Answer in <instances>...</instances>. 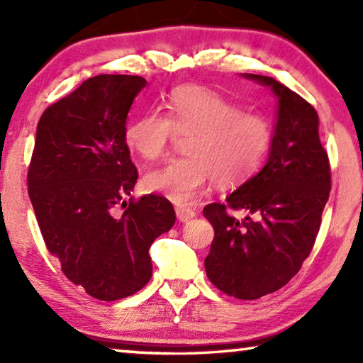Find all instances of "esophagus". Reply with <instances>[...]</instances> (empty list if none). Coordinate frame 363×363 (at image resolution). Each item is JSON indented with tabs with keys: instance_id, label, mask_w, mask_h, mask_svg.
I'll list each match as a JSON object with an SVG mask.
<instances>
[{
	"instance_id": "1",
	"label": "esophagus",
	"mask_w": 363,
	"mask_h": 363,
	"mask_svg": "<svg viewBox=\"0 0 363 363\" xmlns=\"http://www.w3.org/2000/svg\"><path fill=\"white\" fill-rule=\"evenodd\" d=\"M175 213H177L178 221H182V223L190 221V220H193V218L196 216V213L193 211V210H190V208H186V206H178L177 210H175Z\"/></svg>"
}]
</instances>
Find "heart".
<instances>
[{"label": "heart", "mask_w": 363, "mask_h": 363, "mask_svg": "<svg viewBox=\"0 0 363 363\" xmlns=\"http://www.w3.org/2000/svg\"><path fill=\"white\" fill-rule=\"evenodd\" d=\"M168 117L143 112L125 127L130 150L157 160L178 133H188L186 155L173 158L145 177V186L177 205H188L215 178L230 186L250 178L267 155L272 128L266 117L242 111L221 94L200 86H180L167 99Z\"/></svg>", "instance_id": "b5f03b06"}]
</instances>
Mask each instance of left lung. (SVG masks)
Instances as JSON below:
<instances>
[{"mask_svg":"<svg viewBox=\"0 0 363 363\" xmlns=\"http://www.w3.org/2000/svg\"><path fill=\"white\" fill-rule=\"evenodd\" d=\"M242 77L271 89L276 123L266 165L203 215L215 228L206 276L238 299H259L286 286L314 246L329 200L330 168L319 138V116L299 94L276 79ZM245 209L242 220L225 211Z\"/></svg>","mask_w":363,"mask_h":363,"instance_id":"8db88e82","label":"left lung"}]
</instances>
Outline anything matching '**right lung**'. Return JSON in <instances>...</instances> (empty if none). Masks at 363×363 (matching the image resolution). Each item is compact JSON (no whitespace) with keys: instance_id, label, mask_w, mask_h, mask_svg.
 I'll return each mask as SVG.
<instances>
[{"instance_id":"add662e5","label":"right lung","mask_w":363,"mask_h":363,"mask_svg":"<svg viewBox=\"0 0 363 363\" xmlns=\"http://www.w3.org/2000/svg\"><path fill=\"white\" fill-rule=\"evenodd\" d=\"M145 86L140 76H94L38 123L28 172L38 225L67 279L101 301L123 299L150 281L148 250L175 225L167 198L130 196L138 173L125 123Z\"/></svg>"}]
</instances>
